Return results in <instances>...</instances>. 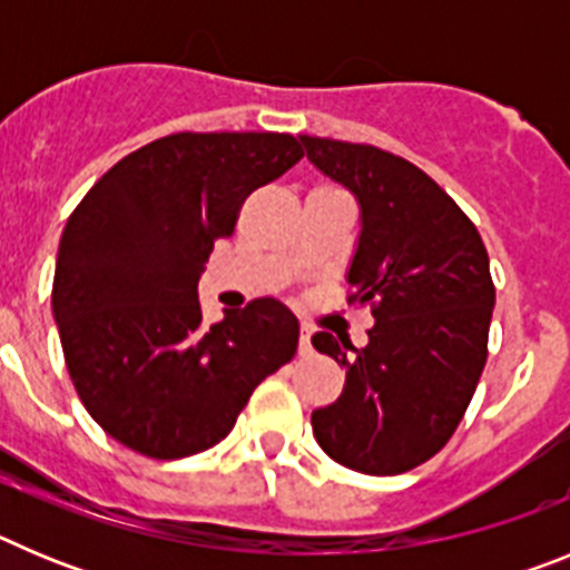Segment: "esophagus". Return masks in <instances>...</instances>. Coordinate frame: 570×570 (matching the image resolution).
Returning a JSON list of instances; mask_svg holds the SVG:
<instances>
[{
    "label": "esophagus",
    "mask_w": 570,
    "mask_h": 570,
    "mask_svg": "<svg viewBox=\"0 0 570 570\" xmlns=\"http://www.w3.org/2000/svg\"><path fill=\"white\" fill-rule=\"evenodd\" d=\"M311 351H314V347H311V331L302 328V334H299V354L308 356Z\"/></svg>",
    "instance_id": "34e87169"
}]
</instances>
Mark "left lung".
<instances>
[{
	"label": "left lung",
	"mask_w": 570,
	"mask_h": 570,
	"mask_svg": "<svg viewBox=\"0 0 570 570\" xmlns=\"http://www.w3.org/2000/svg\"><path fill=\"white\" fill-rule=\"evenodd\" d=\"M308 159L360 203L347 302L371 305L367 345L314 334L345 367L342 396L311 414L340 465L391 476L442 451L488 360L493 282L480 230L440 185L374 145L299 136ZM342 338V336H340Z\"/></svg>",
	"instance_id": "8db88e82"
}]
</instances>
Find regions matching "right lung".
Wrapping results in <instances>:
<instances>
[{
  "label": "right lung",
  "mask_w": 570,
  "mask_h": 570,
  "mask_svg": "<svg viewBox=\"0 0 570 570\" xmlns=\"http://www.w3.org/2000/svg\"><path fill=\"white\" fill-rule=\"evenodd\" d=\"M302 159L291 134H174L85 194L59 239L53 320L88 414L125 448L183 460L225 440L294 360L299 322L254 299L205 325L199 276L242 203Z\"/></svg>",
  "instance_id": "obj_1"
}]
</instances>
